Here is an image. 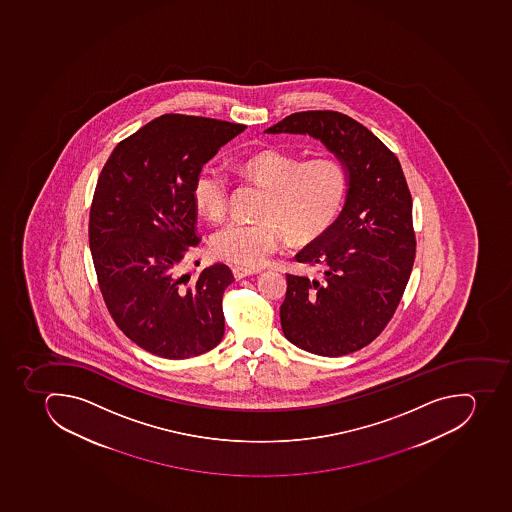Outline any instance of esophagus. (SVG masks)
<instances>
[{"mask_svg":"<svg viewBox=\"0 0 512 512\" xmlns=\"http://www.w3.org/2000/svg\"><path fill=\"white\" fill-rule=\"evenodd\" d=\"M259 269H246V267H233V277L235 279H245V277H250V275L258 274Z\"/></svg>","mask_w":512,"mask_h":512,"instance_id":"1","label":"esophagus"}]
</instances>
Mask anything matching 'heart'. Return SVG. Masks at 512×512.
Wrapping results in <instances>:
<instances>
[{"mask_svg": "<svg viewBox=\"0 0 512 512\" xmlns=\"http://www.w3.org/2000/svg\"><path fill=\"white\" fill-rule=\"evenodd\" d=\"M238 172L266 188L259 220H230L214 232L215 258L238 266L266 264L284 240L318 237L339 214L347 175L339 160L316 155L310 159L280 149L246 155ZM193 202L204 217L219 220L228 207V180L214 168H202L193 183Z\"/></svg>", "mask_w": 512, "mask_h": 512, "instance_id": "b5f03b06", "label": "heart"}]
</instances>
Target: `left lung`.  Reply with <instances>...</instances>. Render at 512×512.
<instances>
[{
	"instance_id": "1",
	"label": "left lung",
	"mask_w": 512,
	"mask_h": 512,
	"mask_svg": "<svg viewBox=\"0 0 512 512\" xmlns=\"http://www.w3.org/2000/svg\"><path fill=\"white\" fill-rule=\"evenodd\" d=\"M266 133L323 142L344 165L348 186L334 224L295 256L323 275L287 274L282 331L321 357L357 352L391 321L415 261L412 196L399 159L370 129L332 110L293 113Z\"/></svg>"
}]
</instances>
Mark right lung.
I'll list each match as a JSON object with an SVG mask.
<instances>
[{"label":"right lung","instance_id":"1","mask_svg":"<svg viewBox=\"0 0 512 512\" xmlns=\"http://www.w3.org/2000/svg\"><path fill=\"white\" fill-rule=\"evenodd\" d=\"M245 128L168 113L118 142L100 172L89 217L100 292L116 326L157 357H198L224 337L232 271L217 262L189 284L183 267L199 243L194 178Z\"/></svg>","mask_w":512,"mask_h":512}]
</instances>
